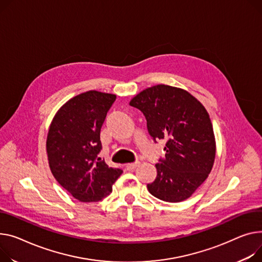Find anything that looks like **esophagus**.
<instances>
[{
	"label": "esophagus",
	"mask_w": 262,
	"mask_h": 262,
	"mask_svg": "<svg viewBox=\"0 0 262 262\" xmlns=\"http://www.w3.org/2000/svg\"><path fill=\"white\" fill-rule=\"evenodd\" d=\"M139 165H140V163H139V162L129 163V164H126V169H127V170H134V169H136Z\"/></svg>",
	"instance_id": "obj_1"
}]
</instances>
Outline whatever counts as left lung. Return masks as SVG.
Here are the masks:
<instances>
[{
	"label": "left lung",
	"mask_w": 262,
	"mask_h": 262,
	"mask_svg": "<svg viewBox=\"0 0 262 262\" xmlns=\"http://www.w3.org/2000/svg\"><path fill=\"white\" fill-rule=\"evenodd\" d=\"M129 105L140 110L154 140L164 139L165 159L156 164L149 193L166 202L193 195L211 172L216 156L212 122L202 103L185 90L155 85L136 95Z\"/></svg>",
	"instance_id": "8db88e82"
}]
</instances>
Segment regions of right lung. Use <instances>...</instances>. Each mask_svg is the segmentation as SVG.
I'll list each match as a JSON object with an SVG mask.
<instances>
[{
	"label": "right lung",
	"mask_w": 262,
	"mask_h": 262,
	"mask_svg": "<svg viewBox=\"0 0 262 262\" xmlns=\"http://www.w3.org/2000/svg\"><path fill=\"white\" fill-rule=\"evenodd\" d=\"M116 98L98 91L82 93L64 103L49 125V168L59 184L81 202H97L108 196L122 173L98 158L101 126Z\"/></svg>",
	"instance_id": "obj_1"
}]
</instances>
